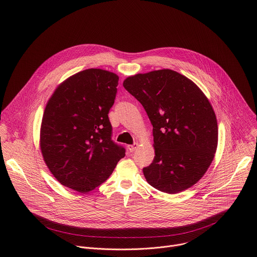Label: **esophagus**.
<instances>
[{
  "label": "esophagus",
  "instance_id": "esophagus-1",
  "mask_svg": "<svg viewBox=\"0 0 257 257\" xmlns=\"http://www.w3.org/2000/svg\"><path fill=\"white\" fill-rule=\"evenodd\" d=\"M138 143H134V144H131V145H128L127 146V149H128V151L130 152V153H133V152H135L137 149H138Z\"/></svg>",
  "mask_w": 257,
  "mask_h": 257
}]
</instances>
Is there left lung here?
Segmentation results:
<instances>
[{"label":"left lung","mask_w":257,"mask_h":257,"mask_svg":"<svg viewBox=\"0 0 257 257\" xmlns=\"http://www.w3.org/2000/svg\"><path fill=\"white\" fill-rule=\"evenodd\" d=\"M123 85L154 127L156 156L143 169L149 184L169 194L196 184L217 148V122L208 98L192 80L171 69L139 73Z\"/></svg>","instance_id":"8db88e82"}]
</instances>
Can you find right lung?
I'll list each match as a JSON object with an SVG mask.
<instances>
[{
	"instance_id": "obj_1",
	"label": "right lung",
	"mask_w": 257,
	"mask_h": 257,
	"mask_svg": "<svg viewBox=\"0 0 257 257\" xmlns=\"http://www.w3.org/2000/svg\"><path fill=\"white\" fill-rule=\"evenodd\" d=\"M118 81L113 72L86 69L59 84L47 102L41 152L53 176L70 189H95L125 157V150L111 139L107 117Z\"/></svg>"
}]
</instances>
